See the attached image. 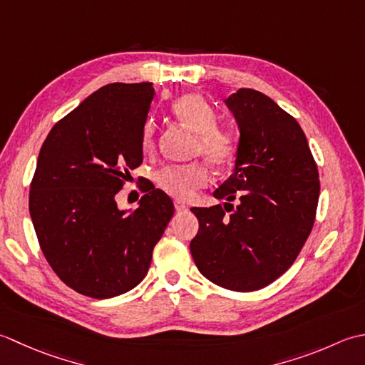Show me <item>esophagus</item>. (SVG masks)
<instances>
[{
	"label": "esophagus",
	"instance_id": "esophagus-1",
	"mask_svg": "<svg viewBox=\"0 0 365 365\" xmlns=\"http://www.w3.org/2000/svg\"><path fill=\"white\" fill-rule=\"evenodd\" d=\"M175 210L176 211H185V210H187V205L182 203L181 200H175Z\"/></svg>",
	"mask_w": 365,
	"mask_h": 365
}]
</instances>
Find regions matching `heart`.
<instances>
[{
  "mask_svg": "<svg viewBox=\"0 0 365 365\" xmlns=\"http://www.w3.org/2000/svg\"><path fill=\"white\" fill-rule=\"evenodd\" d=\"M178 121L197 135L195 154L214 167H225L233 160L236 153V140L233 132L217 124V113L202 96L185 94L172 107ZM155 125L148 121L143 128V148L146 151L154 146ZM210 181V173L203 162L190 165H168L155 173V184L168 195L175 198H190L195 190L205 187Z\"/></svg>",
  "mask_w": 365,
  "mask_h": 365,
  "instance_id": "1",
  "label": "heart"
}]
</instances>
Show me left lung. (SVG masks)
I'll return each mask as SVG.
<instances>
[{
  "label": "left lung",
  "instance_id": "1",
  "mask_svg": "<svg viewBox=\"0 0 365 365\" xmlns=\"http://www.w3.org/2000/svg\"><path fill=\"white\" fill-rule=\"evenodd\" d=\"M225 103L240 128L235 170L214 192L227 203L192 207L200 227L190 252L212 284L255 292L279 279L307 241L318 168L301 125L271 98L241 88Z\"/></svg>",
  "mask_w": 365,
  "mask_h": 365
}]
</instances>
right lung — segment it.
Wrapping results in <instances>:
<instances>
[{"mask_svg":"<svg viewBox=\"0 0 365 365\" xmlns=\"http://www.w3.org/2000/svg\"><path fill=\"white\" fill-rule=\"evenodd\" d=\"M153 83L102 86L59 120L41 148L29 214L51 269L77 293L108 299L135 288L175 212L154 185L133 212L115 195L143 162Z\"/></svg>","mask_w":365,"mask_h":365,"instance_id":"add662e5","label":"right lung"}]
</instances>
